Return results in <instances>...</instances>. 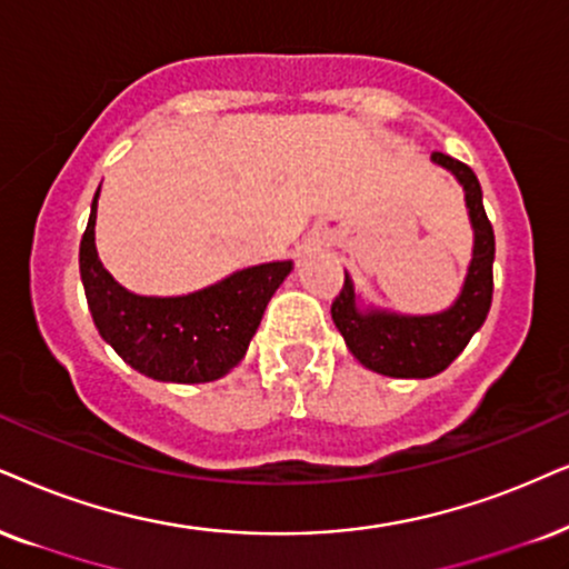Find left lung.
I'll list each match as a JSON object with an SVG mask.
<instances>
[{
	"label": "left lung",
	"instance_id": "left-lung-1",
	"mask_svg": "<svg viewBox=\"0 0 569 569\" xmlns=\"http://www.w3.org/2000/svg\"><path fill=\"white\" fill-rule=\"evenodd\" d=\"M430 162L449 170L465 191L472 226V260L459 297L433 315H401L365 305L355 280H343L330 315L347 349L359 365L388 378H433L449 368L486 322L493 297V228L483 210V191L476 172L455 157L433 152Z\"/></svg>",
	"mask_w": 569,
	"mask_h": 569
}]
</instances>
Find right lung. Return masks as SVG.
Wrapping results in <instances>:
<instances>
[{
	"label": "right lung",
	"instance_id": "add662e5",
	"mask_svg": "<svg viewBox=\"0 0 569 569\" xmlns=\"http://www.w3.org/2000/svg\"><path fill=\"white\" fill-rule=\"evenodd\" d=\"M102 189V186H99ZM81 239V280L99 336L126 365L160 383H210L247 355L264 307L293 270L291 260L231 272L186 297H139L104 270L93 243L97 199Z\"/></svg>",
	"mask_w": 569,
	"mask_h": 569
}]
</instances>
